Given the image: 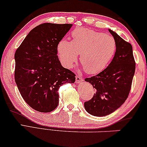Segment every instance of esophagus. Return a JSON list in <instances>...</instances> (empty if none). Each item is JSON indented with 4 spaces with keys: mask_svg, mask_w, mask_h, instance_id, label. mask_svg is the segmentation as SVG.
I'll return each instance as SVG.
<instances>
[{
    "mask_svg": "<svg viewBox=\"0 0 147 147\" xmlns=\"http://www.w3.org/2000/svg\"><path fill=\"white\" fill-rule=\"evenodd\" d=\"M83 81V78L80 76H76V83H81Z\"/></svg>",
    "mask_w": 147,
    "mask_h": 147,
    "instance_id": "obj_1",
    "label": "esophagus"
}]
</instances>
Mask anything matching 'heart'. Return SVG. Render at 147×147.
<instances>
[{
  "instance_id": "heart-1",
  "label": "heart",
  "mask_w": 147,
  "mask_h": 147,
  "mask_svg": "<svg viewBox=\"0 0 147 147\" xmlns=\"http://www.w3.org/2000/svg\"><path fill=\"white\" fill-rule=\"evenodd\" d=\"M72 41L61 40L57 46V53L62 64L73 67L80 54V61L85 71L94 74L109 64L117 51L115 40L111 36L94 30L76 29L71 34Z\"/></svg>"
}]
</instances>
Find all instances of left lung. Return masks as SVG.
I'll list each match as a JSON object with an SVG mask.
<instances>
[{
    "mask_svg": "<svg viewBox=\"0 0 147 147\" xmlns=\"http://www.w3.org/2000/svg\"><path fill=\"white\" fill-rule=\"evenodd\" d=\"M117 44L112 61L103 71L85 78L95 88L94 96L84 102L88 113L94 116H105L113 113L124 103L130 92L136 69L130 43L109 30Z\"/></svg>",
    "mask_w": 147,
    "mask_h": 147,
    "instance_id": "obj_1",
    "label": "left lung"
}]
</instances>
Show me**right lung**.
I'll list each match as a JSON object with an SVG mask.
<instances>
[{
  "label": "right lung",
  "instance_id": "right-lung-1",
  "mask_svg": "<svg viewBox=\"0 0 147 147\" xmlns=\"http://www.w3.org/2000/svg\"><path fill=\"white\" fill-rule=\"evenodd\" d=\"M71 26L42 24L30 31L15 51V82L24 100L36 111L55 110L61 86L76 80L75 74L62 67L57 56L58 44Z\"/></svg>",
  "mask_w": 147,
  "mask_h": 147
}]
</instances>
